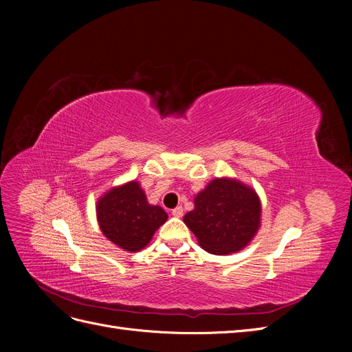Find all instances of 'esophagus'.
I'll list each match as a JSON object with an SVG mask.
<instances>
[{"label": "esophagus", "instance_id": "1", "mask_svg": "<svg viewBox=\"0 0 352 352\" xmlns=\"http://www.w3.org/2000/svg\"><path fill=\"white\" fill-rule=\"evenodd\" d=\"M172 214H173L175 217H182V216H184V208H182V207L173 208V210H172Z\"/></svg>", "mask_w": 352, "mask_h": 352}]
</instances>
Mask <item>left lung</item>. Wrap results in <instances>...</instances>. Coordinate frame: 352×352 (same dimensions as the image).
<instances>
[{"label":"left lung","mask_w":352,"mask_h":352,"mask_svg":"<svg viewBox=\"0 0 352 352\" xmlns=\"http://www.w3.org/2000/svg\"><path fill=\"white\" fill-rule=\"evenodd\" d=\"M185 214L202 250L226 255L247 247L260 228L261 204L255 190L239 180L214 179L194 199Z\"/></svg>","instance_id":"1"}]
</instances>
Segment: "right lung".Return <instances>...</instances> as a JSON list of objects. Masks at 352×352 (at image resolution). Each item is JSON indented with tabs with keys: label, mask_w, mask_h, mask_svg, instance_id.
Masks as SVG:
<instances>
[{
	"label": "right lung",
	"mask_w": 352,
	"mask_h": 352,
	"mask_svg": "<svg viewBox=\"0 0 352 352\" xmlns=\"http://www.w3.org/2000/svg\"><path fill=\"white\" fill-rule=\"evenodd\" d=\"M97 219L104 236L122 250L145 248L155 230L164 225L167 212L148 204L138 182H127L105 192L97 202Z\"/></svg>",
	"instance_id": "obj_1"
}]
</instances>
